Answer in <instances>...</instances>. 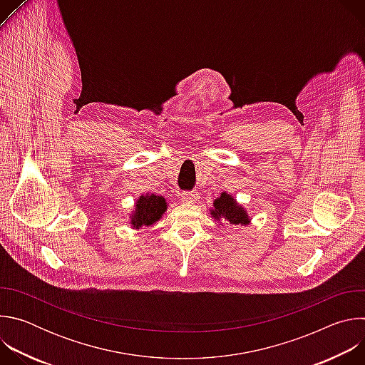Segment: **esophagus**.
I'll return each mask as SVG.
<instances>
[{"label": "esophagus", "instance_id": "1", "mask_svg": "<svg viewBox=\"0 0 365 365\" xmlns=\"http://www.w3.org/2000/svg\"><path fill=\"white\" fill-rule=\"evenodd\" d=\"M197 199H199L197 192H185V193H182V202H185V203L192 205V203H195Z\"/></svg>", "mask_w": 365, "mask_h": 365}]
</instances>
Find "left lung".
<instances>
[{"label":"left lung","instance_id":"1","mask_svg":"<svg viewBox=\"0 0 365 365\" xmlns=\"http://www.w3.org/2000/svg\"><path fill=\"white\" fill-rule=\"evenodd\" d=\"M210 214H211L212 220L220 225H222V224L250 225L251 224V218H250L245 207L241 203H238L232 195H230L227 192H222L214 200V205L210 210Z\"/></svg>","mask_w":365,"mask_h":365}]
</instances>
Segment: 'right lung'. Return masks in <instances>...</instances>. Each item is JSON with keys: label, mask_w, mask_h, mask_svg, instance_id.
<instances>
[{"label": "right lung", "mask_w": 365, "mask_h": 365, "mask_svg": "<svg viewBox=\"0 0 365 365\" xmlns=\"http://www.w3.org/2000/svg\"><path fill=\"white\" fill-rule=\"evenodd\" d=\"M168 211V202L162 195L145 193L137 197L130 214V227L141 230L143 227H154Z\"/></svg>", "instance_id": "right-lung-1"}]
</instances>
